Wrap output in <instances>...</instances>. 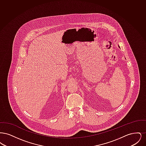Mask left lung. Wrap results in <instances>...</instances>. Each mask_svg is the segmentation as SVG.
Here are the masks:
<instances>
[{
	"mask_svg": "<svg viewBox=\"0 0 146 146\" xmlns=\"http://www.w3.org/2000/svg\"><path fill=\"white\" fill-rule=\"evenodd\" d=\"M119 48H120V46H119Z\"/></svg>",
	"mask_w": 146,
	"mask_h": 146,
	"instance_id": "left-lung-1",
	"label": "left lung"
}]
</instances>
